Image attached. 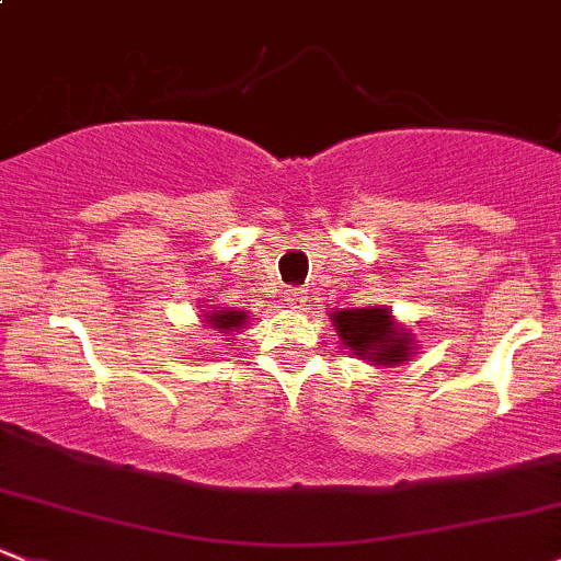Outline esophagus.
<instances>
[{
  "instance_id": "esophagus-1",
  "label": "esophagus",
  "mask_w": 561,
  "mask_h": 561,
  "mask_svg": "<svg viewBox=\"0 0 561 561\" xmlns=\"http://www.w3.org/2000/svg\"><path fill=\"white\" fill-rule=\"evenodd\" d=\"M288 302H291V307H302L305 305V294L299 291V288H291V291H288Z\"/></svg>"
}]
</instances>
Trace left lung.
I'll return each instance as SVG.
<instances>
[{"label":"left lung","mask_w":561,"mask_h":561,"mask_svg":"<svg viewBox=\"0 0 561 561\" xmlns=\"http://www.w3.org/2000/svg\"><path fill=\"white\" fill-rule=\"evenodd\" d=\"M340 340L353 353L377 364H401L409 351V334L399 331L390 321L388 307H364V310H340L331 312Z\"/></svg>","instance_id":"8db88e82"}]
</instances>
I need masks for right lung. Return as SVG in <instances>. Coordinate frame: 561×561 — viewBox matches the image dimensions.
Masks as SVG:
<instances>
[{
    "mask_svg": "<svg viewBox=\"0 0 561 561\" xmlns=\"http://www.w3.org/2000/svg\"><path fill=\"white\" fill-rule=\"evenodd\" d=\"M243 312L238 310H214L208 316V323L210 329H221V331H232L238 327H243Z\"/></svg>",
    "mask_w": 561,
    "mask_h": 561,
    "instance_id": "right-lung-1",
    "label": "right lung"
}]
</instances>
